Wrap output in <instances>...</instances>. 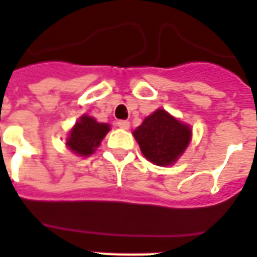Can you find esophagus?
<instances>
[{
	"instance_id": "1",
	"label": "esophagus",
	"mask_w": 257,
	"mask_h": 257,
	"mask_svg": "<svg viewBox=\"0 0 257 257\" xmlns=\"http://www.w3.org/2000/svg\"><path fill=\"white\" fill-rule=\"evenodd\" d=\"M117 126H118V128H121V129H129L131 123H129V121L121 119V121H118V122H117Z\"/></svg>"
}]
</instances>
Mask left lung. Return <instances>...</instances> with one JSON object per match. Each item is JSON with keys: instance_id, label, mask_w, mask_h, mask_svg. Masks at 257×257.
I'll return each mask as SVG.
<instances>
[{"instance_id": "obj_1", "label": "left lung", "mask_w": 257, "mask_h": 257, "mask_svg": "<svg viewBox=\"0 0 257 257\" xmlns=\"http://www.w3.org/2000/svg\"><path fill=\"white\" fill-rule=\"evenodd\" d=\"M134 136L150 162L170 166L187 150L192 131L189 125L174 118L166 110L158 109L135 129Z\"/></svg>"}]
</instances>
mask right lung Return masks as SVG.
I'll use <instances>...</instances> for the list:
<instances>
[{
	"instance_id": "right-lung-1",
	"label": "right lung",
	"mask_w": 257,
	"mask_h": 257,
	"mask_svg": "<svg viewBox=\"0 0 257 257\" xmlns=\"http://www.w3.org/2000/svg\"><path fill=\"white\" fill-rule=\"evenodd\" d=\"M109 131V123L98 122L90 115H81L75 126L70 129L66 146L80 157H90L99 147L100 142Z\"/></svg>"
}]
</instances>
